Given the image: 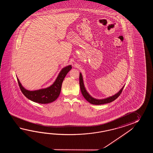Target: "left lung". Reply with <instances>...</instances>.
<instances>
[{"instance_id": "1", "label": "left lung", "mask_w": 153, "mask_h": 153, "mask_svg": "<svg viewBox=\"0 0 153 153\" xmlns=\"http://www.w3.org/2000/svg\"><path fill=\"white\" fill-rule=\"evenodd\" d=\"M79 84H80V88L81 94H82V96L85 98V100H87L88 102H90L91 104H95V105L106 104V103H111V102L114 101L120 95L121 93L122 92L124 88V87H123L121 89L120 91H119L118 93L115 94L114 96H111V97L105 98V99H103V100H96V99H94V98L92 97L91 96L88 94V92L86 90V89H85L84 87V85L81 73H80V75H79Z\"/></svg>"}]
</instances>
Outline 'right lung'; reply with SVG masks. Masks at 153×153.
I'll return each mask as SVG.
<instances>
[{
    "instance_id": "obj_1",
    "label": "right lung",
    "mask_w": 153,
    "mask_h": 153,
    "mask_svg": "<svg viewBox=\"0 0 153 153\" xmlns=\"http://www.w3.org/2000/svg\"><path fill=\"white\" fill-rule=\"evenodd\" d=\"M72 68L71 65H68L62 69L55 82L51 86L46 88L36 91L27 90L21 84L19 80L17 78L20 90L26 97L34 102L41 104L51 103L59 97L61 90L62 82L64 80V78H65V75H67Z\"/></svg>"
}]
</instances>
